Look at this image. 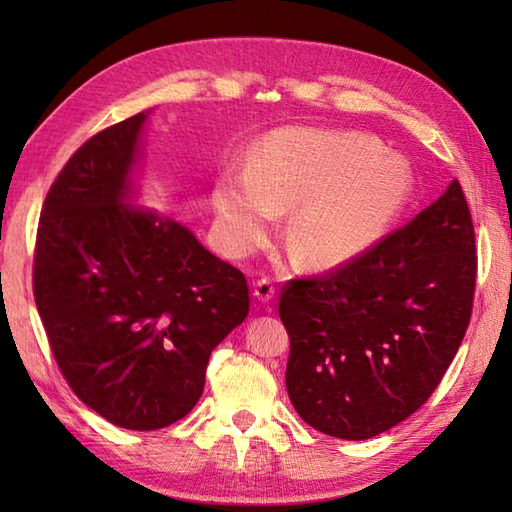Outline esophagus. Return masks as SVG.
Masks as SVG:
<instances>
[{
  "label": "esophagus",
  "instance_id": "1",
  "mask_svg": "<svg viewBox=\"0 0 512 512\" xmlns=\"http://www.w3.org/2000/svg\"><path fill=\"white\" fill-rule=\"evenodd\" d=\"M253 295H255V299H259L262 303H268V301H273V297H275V284L270 279H259L257 284L253 286Z\"/></svg>",
  "mask_w": 512,
  "mask_h": 512
}]
</instances>
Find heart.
<instances>
[{"instance_id": "1", "label": "heart", "mask_w": 512, "mask_h": 512, "mask_svg": "<svg viewBox=\"0 0 512 512\" xmlns=\"http://www.w3.org/2000/svg\"><path fill=\"white\" fill-rule=\"evenodd\" d=\"M413 169L378 138L358 132L288 127L270 134L253 167L220 173L213 187L217 231L233 257L268 235L284 206H295L288 239L301 264L352 262L383 239L413 193Z\"/></svg>"}]
</instances>
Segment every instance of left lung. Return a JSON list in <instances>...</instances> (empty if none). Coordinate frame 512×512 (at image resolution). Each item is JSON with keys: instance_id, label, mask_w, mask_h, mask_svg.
Here are the masks:
<instances>
[{"instance_id": "8db88e82", "label": "left lung", "mask_w": 512, "mask_h": 512, "mask_svg": "<svg viewBox=\"0 0 512 512\" xmlns=\"http://www.w3.org/2000/svg\"><path fill=\"white\" fill-rule=\"evenodd\" d=\"M477 255L458 180L361 257L292 279L279 317L290 336L286 387L310 427L374 438L440 385L471 321Z\"/></svg>"}]
</instances>
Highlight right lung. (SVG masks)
Instances as JSON below:
<instances>
[{
	"instance_id": "right-lung-1",
	"label": "right lung",
	"mask_w": 512,
	"mask_h": 512,
	"mask_svg": "<svg viewBox=\"0 0 512 512\" xmlns=\"http://www.w3.org/2000/svg\"><path fill=\"white\" fill-rule=\"evenodd\" d=\"M147 114L103 129L65 162L43 202L32 268L63 378L132 431L187 416L211 352L250 303L244 273L187 226L129 204Z\"/></svg>"
}]
</instances>
